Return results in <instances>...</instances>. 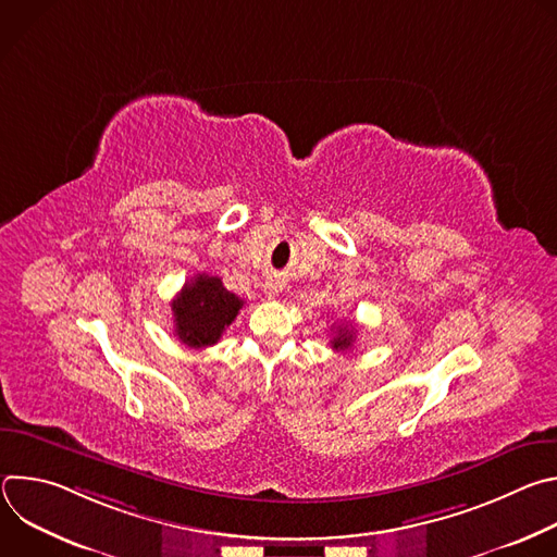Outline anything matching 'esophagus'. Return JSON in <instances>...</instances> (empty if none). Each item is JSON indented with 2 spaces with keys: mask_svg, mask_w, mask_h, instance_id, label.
<instances>
[{
  "mask_svg": "<svg viewBox=\"0 0 557 557\" xmlns=\"http://www.w3.org/2000/svg\"><path fill=\"white\" fill-rule=\"evenodd\" d=\"M280 290H282V284H280L277 280H267V282H264V293H267L269 299H275Z\"/></svg>",
  "mask_w": 557,
  "mask_h": 557,
  "instance_id": "obj_1",
  "label": "esophagus"
}]
</instances>
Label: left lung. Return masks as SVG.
Masks as SVG:
<instances>
[{"label":"left lung","mask_w":557,"mask_h":557,"mask_svg":"<svg viewBox=\"0 0 557 557\" xmlns=\"http://www.w3.org/2000/svg\"><path fill=\"white\" fill-rule=\"evenodd\" d=\"M352 342H355V329H352L350 324H346V326H339V329H337V335L333 337L331 346H333L335 350H348V348L352 346Z\"/></svg>","instance_id":"left-lung-1"}]
</instances>
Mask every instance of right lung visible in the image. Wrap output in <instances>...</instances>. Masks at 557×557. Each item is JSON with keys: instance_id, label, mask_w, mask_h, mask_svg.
I'll return each instance as SVG.
<instances>
[{"instance_id": "1", "label": "right lung", "mask_w": 557, "mask_h": 557, "mask_svg": "<svg viewBox=\"0 0 557 557\" xmlns=\"http://www.w3.org/2000/svg\"><path fill=\"white\" fill-rule=\"evenodd\" d=\"M243 304L240 297L222 286L220 277L198 273L172 301L176 337L189 348L218 344Z\"/></svg>"}]
</instances>
